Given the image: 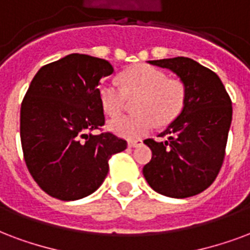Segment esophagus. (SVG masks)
<instances>
[{
	"mask_svg": "<svg viewBox=\"0 0 250 250\" xmlns=\"http://www.w3.org/2000/svg\"><path fill=\"white\" fill-rule=\"evenodd\" d=\"M142 145V141L141 140H130L127 142V146L129 147H138V146Z\"/></svg>",
	"mask_w": 250,
	"mask_h": 250,
	"instance_id": "1",
	"label": "esophagus"
}]
</instances>
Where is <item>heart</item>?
<instances>
[{
    "instance_id": "1",
    "label": "heart",
    "mask_w": 250,
    "mask_h": 250,
    "mask_svg": "<svg viewBox=\"0 0 250 250\" xmlns=\"http://www.w3.org/2000/svg\"><path fill=\"white\" fill-rule=\"evenodd\" d=\"M186 87L178 79H168L162 69L141 64L123 75V85L105 79L99 85V97L105 113L117 116L129 99L134 101L136 114L110 120L109 130L117 136L136 140L151 130L155 120L161 125L171 123L185 108Z\"/></svg>"
}]
</instances>
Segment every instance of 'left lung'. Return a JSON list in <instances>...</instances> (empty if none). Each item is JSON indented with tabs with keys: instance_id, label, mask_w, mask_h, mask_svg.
Listing matches in <instances>:
<instances>
[{
	"instance_id": "1",
	"label": "left lung",
	"mask_w": 250,
	"mask_h": 250,
	"mask_svg": "<svg viewBox=\"0 0 250 250\" xmlns=\"http://www.w3.org/2000/svg\"><path fill=\"white\" fill-rule=\"evenodd\" d=\"M171 69L186 87L182 113L161 137L144 141L151 149V161L144 166L150 187L170 198H189L208 188L224 161L232 121V101L213 71L185 56L149 61Z\"/></svg>"
}]
</instances>
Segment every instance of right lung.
Returning <instances> with one entry per match:
<instances>
[{"mask_svg":"<svg viewBox=\"0 0 250 250\" xmlns=\"http://www.w3.org/2000/svg\"><path fill=\"white\" fill-rule=\"evenodd\" d=\"M108 61L69 54L43 65L21 105V144L34 181L52 198L78 200L95 192L109 170L108 161L126 149V141L104 132L99 97Z\"/></svg>","mask_w":250,"mask_h":250,"instance_id":"obj_1","label":"right lung"}]
</instances>
